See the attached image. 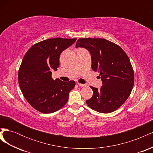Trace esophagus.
Returning <instances> with one entry per match:
<instances>
[{"mask_svg":"<svg viewBox=\"0 0 153 153\" xmlns=\"http://www.w3.org/2000/svg\"><path fill=\"white\" fill-rule=\"evenodd\" d=\"M78 85H79L80 87H85L87 85L86 84H80V83H78Z\"/></svg>","mask_w":153,"mask_h":153,"instance_id":"obj_1","label":"esophagus"}]
</instances>
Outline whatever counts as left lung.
<instances>
[{
    "instance_id": "left-lung-1",
    "label": "left lung",
    "mask_w": 153,
    "mask_h": 153,
    "mask_svg": "<svg viewBox=\"0 0 153 153\" xmlns=\"http://www.w3.org/2000/svg\"><path fill=\"white\" fill-rule=\"evenodd\" d=\"M89 51L91 68L100 72L103 85L91 87L92 98L86 101L89 107L100 113L117 110L130 95L134 85V71L127 54L119 45L101 38H80L76 48Z\"/></svg>"
}]
</instances>
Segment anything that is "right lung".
Here are the masks:
<instances>
[{"mask_svg": "<svg viewBox=\"0 0 153 153\" xmlns=\"http://www.w3.org/2000/svg\"><path fill=\"white\" fill-rule=\"evenodd\" d=\"M76 38H50L34 44L22 59L18 84L28 103L36 110L50 114L61 109L68 100L75 82L53 80L51 70H57L60 55Z\"/></svg>", "mask_w": 153, "mask_h": 153, "instance_id": "add662e5", "label": "right lung"}]
</instances>
